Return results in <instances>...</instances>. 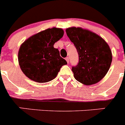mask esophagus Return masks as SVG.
Masks as SVG:
<instances>
[{"label":"esophagus","instance_id":"esophagus-1","mask_svg":"<svg viewBox=\"0 0 125 125\" xmlns=\"http://www.w3.org/2000/svg\"><path fill=\"white\" fill-rule=\"evenodd\" d=\"M66 60V61H67V62H68V63H69V57H66V59H65Z\"/></svg>","mask_w":125,"mask_h":125}]
</instances>
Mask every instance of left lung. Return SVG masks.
Listing matches in <instances>:
<instances>
[{"label":"left lung","instance_id":"obj_1","mask_svg":"<svg viewBox=\"0 0 125 125\" xmlns=\"http://www.w3.org/2000/svg\"><path fill=\"white\" fill-rule=\"evenodd\" d=\"M66 32L79 55V62L72 67L74 78L85 85L99 82L107 74L112 61L108 44L98 34L81 27H69Z\"/></svg>","mask_w":125,"mask_h":125}]
</instances>
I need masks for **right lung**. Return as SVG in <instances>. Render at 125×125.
I'll return each instance as SVG.
<instances>
[{
  "label": "right lung",
  "instance_id": "1",
  "mask_svg": "<svg viewBox=\"0 0 125 125\" xmlns=\"http://www.w3.org/2000/svg\"><path fill=\"white\" fill-rule=\"evenodd\" d=\"M64 35L62 29L53 27L33 35L22 44L18 61L22 71L27 78L37 83H46L54 79L67 62L54 47Z\"/></svg>",
  "mask_w": 125,
  "mask_h": 125
}]
</instances>
